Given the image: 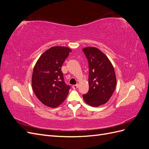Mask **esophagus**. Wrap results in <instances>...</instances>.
Instances as JSON below:
<instances>
[{"label":"esophagus","instance_id":"1","mask_svg":"<svg viewBox=\"0 0 149 149\" xmlns=\"http://www.w3.org/2000/svg\"><path fill=\"white\" fill-rule=\"evenodd\" d=\"M73 89H76L78 88V84H74V85H73Z\"/></svg>","mask_w":149,"mask_h":149}]
</instances>
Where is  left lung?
Masks as SVG:
<instances>
[{
    "label": "left lung",
    "mask_w": 149,
    "mask_h": 149,
    "mask_svg": "<svg viewBox=\"0 0 149 149\" xmlns=\"http://www.w3.org/2000/svg\"><path fill=\"white\" fill-rule=\"evenodd\" d=\"M83 51L89 64V91L83 95L84 100L93 107L104 104L111 98L116 86L114 67L98 48L86 47Z\"/></svg>",
    "instance_id": "8db88e82"
}]
</instances>
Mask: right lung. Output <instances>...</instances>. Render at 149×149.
Returning a JSON list of instances; mask_svg holds the SVG:
<instances>
[{
	"label": "right lung",
	"instance_id": "right-lung-1",
	"mask_svg": "<svg viewBox=\"0 0 149 149\" xmlns=\"http://www.w3.org/2000/svg\"><path fill=\"white\" fill-rule=\"evenodd\" d=\"M70 52L68 47H53L36 63L31 84L36 96L44 105L56 107L68 94L70 86L65 82L61 66Z\"/></svg>",
	"mask_w": 149,
	"mask_h": 149
}]
</instances>
